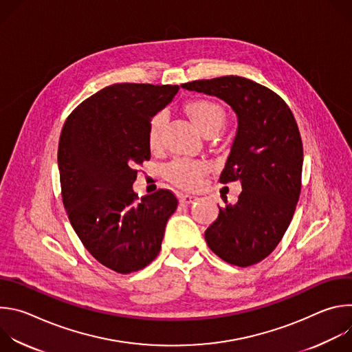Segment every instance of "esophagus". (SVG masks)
<instances>
[{"label":"esophagus","instance_id":"1","mask_svg":"<svg viewBox=\"0 0 352 352\" xmlns=\"http://www.w3.org/2000/svg\"><path fill=\"white\" fill-rule=\"evenodd\" d=\"M196 200H197V197L192 196V195H181V197H179V202L182 205H190V204L196 202Z\"/></svg>","mask_w":352,"mask_h":352}]
</instances>
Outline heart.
<instances>
[{"label":"heart","mask_w":352,"mask_h":352,"mask_svg":"<svg viewBox=\"0 0 352 352\" xmlns=\"http://www.w3.org/2000/svg\"><path fill=\"white\" fill-rule=\"evenodd\" d=\"M185 113L204 135L216 132L226 117L224 109L210 98H193L185 104ZM164 122V114L159 113L150 120L147 129V143L150 148L160 146V131ZM209 171V166L204 162H193L186 159L174 160L166 170L167 178L177 186L184 189H195L202 182L204 175Z\"/></svg>","instance_id":"1"}]
</instances>
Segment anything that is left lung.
<instances>
[{"mask_svg": "<svg viewBox=\"0 0 352 352\" xmlns=\"http://www.w3.org/2000/svg\"><path fill=\"white\" fill-rule=\"evenodd\" d=\"M181 86L224 100L238 117L220 182L241 181L242 192L235 205L219 209L205 239L230 265H256L281 241L299 199L304 150L295 118L277 93L242 76L193 80Z\"/></svg>", "mask_w": 352, "mask_h": 352, "instance_id": "left-lung-1", "label": "left lung"}]
</instances>
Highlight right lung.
I'll return each mask as SVG.
<instances>
[{
  "instance_id": "obj_1",
  "label": "right lung",
  "mask_w": 352,
  "mask_h": 352,
  "mask_svg": "<svg viewBox=\"0 0 352 352\" xmlns=\"http://www.w3.org/2000/svg\"><path fill=\"white\" fill-rule=\"evenodd\" d=\"M178 85L117 83L98 90L67 118L58 143L61 195L68 219L90 255L128 274L152 263L178 199L168 189L139 196L133 167L150 159L152 117Z\"/></svg>"
}]
</instances>
